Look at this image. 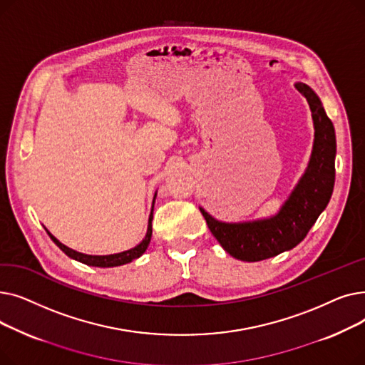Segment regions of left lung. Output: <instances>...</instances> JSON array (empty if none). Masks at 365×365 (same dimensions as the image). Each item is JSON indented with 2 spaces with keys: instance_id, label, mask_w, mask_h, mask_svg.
<instances>
[{
  "instance_id": "1",
  "label": "left lung",
  "mask_w": 365,
  "mask_h": 365,
  "mask_svg": "<svg viewBox=\"0 0 365 365\" xmlns=\"http://www.w3.org/2000/svg\"><path fill=\"white\" fill-rule=\"evenodd\" d=\"M296 90L309 103L314 121V145L311 158L297 185L279 212L271 217L222 222L202 213L210 232L226 253L242 262H259L289 252L308 235L319 215L330 202L336 178V133L318 94L304 83H296Z\"/></svg>"
}]
</instances>
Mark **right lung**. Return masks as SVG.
I'll return each mask as SVG.
<instances>
[{
	"label": "right lung",
	"instance_id": "right-lung-1",
	"mask_svg": "<svg viewBox=\"0 0 365 365\" xmlns=\"http://www.w3.org/2000/svg\"><path fill=\"white\" fill-rule=\"evenodd\" d=\"M155 198H157V192L153 195L152 200V207H150V213H149V219H148V229H146V235L145 238L136 245L130 248V250L121 252V253H113V255H105V256H94V255H86V253H80V252H75L72 248L66 247L65 244H62L59 240L56 237H53L47 229V234L50 235V238L53 240V242L61 248V250L71 259L76 260V262H81L87 266H96V267H113V266H121L125 263H130L133 260L139 259L145 252L146 248L150 242V237H152V219H153V204H155Z\"/></svg>",
	"mask_w": 365,
	"mask_h": 365
}]
</instances>
